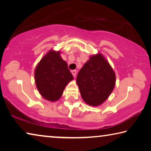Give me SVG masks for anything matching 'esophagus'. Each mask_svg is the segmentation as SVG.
I'll return each instance as SVG.
<instances>
[{
    "label": "esophagus",
    "mask_w": 151,
    "mask_h": 151,
    "mask_svg": "<svg viewBox=\"0 0 151 151\" xmlns=\"http://www.w3.org/2000/svg\"><path fill=\"white\" fill-rule=\"evenodd\" d=\"M71 73H72V74H73V75L74 77L75 78L76 77V70H72Z\"/></svg>",
    "instance_id": "obj_1"
}]
</instances>
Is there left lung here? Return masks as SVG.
<instances>
[{"instance_id":"obj_1","label":"left lung","mask_w":151,"mask_h":151,"mask_svg":"<svg viewBox=\"0 0 151 151\" xmlns=\"http://www.w3.org/2000/svg\"><path fill=\"white\" fill-rule=\"evenodd\" d=\"M83 101L96 107L107 100L116 85V74L101 53L93 55L85 63L76 77Z\"/></svg>"}]
</instances>
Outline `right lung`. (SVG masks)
I'll use <instances>...</instances> for the list:
<instances>
[{
  "mask_svg": "<svg viewBox=\"0 0 151 151\" xmlns=\"http://www.w3.org/2000/svg\"><path fill=\"white\" fill-rule=\"evenodd\" d=\"M35 83L40 94L50 101L59 100L66 86L73 80L60 51L50 50L40 60L35 69Z\"/></svg>",
  "mask_w": 151,
  "mask_h": 151,
  "instance_id": "1",
  "label": "right lung"
}]
</instances>
